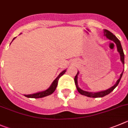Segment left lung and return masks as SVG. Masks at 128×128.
I'll list each match as a JSON object with an SVG mask.
<instances>
[{
	"instance_id": "8db88e82",
	"label": "left lung",
	"mask_w": 128,
	"mask_h": 128,
	"mask_svg": "<svg viewBox=\"0 0 128 128\" xmlns=\"http://www.w3.org/2000/svg\"><path fill=\"white\" fill-rule=\"evenodd\" d=\"M104 36H106L108 39L114 41L115 43H116V46H117V48H118V52H119L120 56V60L121 62H122L123 64H124V52H123V50L122 48V46L120 44V41L114 35L112 34V32H110V31L107 30H104ZM123 72H124V70H123ZM123 72H122L121 74H120V77L118 80L116 84H115L114 86H112V88H109L108 90H105V91H100V92H88V91H84L83 90H82L81 89H80L78 88V84H77V76L78 74V72H77V75L75 76L74 77V81H75V84L76 85V88H77V90L78 91V92H79L80 94H82V95L86 96L88 97H91V98H100V97H104L105 96L107 95L109 93H110L116 87H117V86L119 84V82H120V79H121L122 76L123 74Z\"/></svg>"
}]
</instances>
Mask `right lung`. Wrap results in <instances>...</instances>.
Returning <instances> with one entry per match:
<instances>
[{
  "label": "right lung",
  "mask_w": 128,
  "mask_h": 128,
  "mask_svg": "<svg viewBox=\"0 0 128 128\" xmlns=\"http://www.w3.org/2000/svg\"><path fill=\"white\" fill-rule=\"evenodd\" d=\"M13 38V40L14 39ZM66 70H63V72H61L59 76L56 77V78L53 81V82L52 83L51 86L50 87V88L48 89L47 90L44 91H41V92H37V93L35 94H28V95H26V94H24V96L27 97V98H43V97L47 96H49L50 94H51L52 93H53L54 91L56 90V87H57V85H58V80L59 78H60L61 76H63L64 74L65 73Z\"/></svg>",
  "instance_id": "add662e5"
}]
</instances>
